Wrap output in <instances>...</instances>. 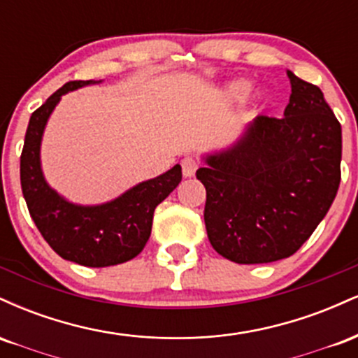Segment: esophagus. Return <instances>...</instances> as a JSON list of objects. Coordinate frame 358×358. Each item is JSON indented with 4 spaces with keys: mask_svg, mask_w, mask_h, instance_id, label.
Segmentation results:
<instances>
[{
    "mask_svg": "<svg viewBox=\"0 0 358 358\" xmlns=\"http://www.w3.org/2000/svg\"><path fill=\"white\" fill-rule=\"evenodd\" d=\"M196 168H199V163H196L193 158H190V156L182 159V171H183V176H187V178H190V176L195 175Z\"/></svg>",
    "mask_w": 358,
    "mask_h": 358,
    "instance_id": "esophagus-1",
    "label": "esophagus"
}]
</instances>
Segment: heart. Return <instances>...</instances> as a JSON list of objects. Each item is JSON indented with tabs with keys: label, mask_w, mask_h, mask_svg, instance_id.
Masks as SVG:
<instances>
[{
	"label": "heart",
	"mask_w": 358,
	"mask_h": 358,
	"mask_svg": "<svg viewBox=\"0 0 358 358\" xmlns=\"http://www.w3.org/2000/svg\"><path fill=\"white\" fill-rule=\"evenodd\" d=\"M250 90H252V85L248 80H234L231 84H227V87L224 89V96L225 99L237 102V101H244L245 97L249 96Z\"/></svg>",
	"instance_id": "1"
}]
</instances>
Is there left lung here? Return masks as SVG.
<instances>
[{"instance_id":"obj_1","label":"left lung","mask_w":358,"mask_h":358,"mask_svg":"<svg viewBox=\"0 0 358 358\" xmlns=\"http://www.w3.org/2000/svg\"><path fill=\"white\" fill-rule=\"evenodd\" d=\"M286 73L285 117L257 116L232 145L205 153L196 170L208 241L237 264L293 256L338 190L342 126L320 87Z\"/></svg>"}]
</instances>
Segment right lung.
I'll list each match as a JSON object with an SVG mask.
<instances>
[{"mask_svg":"<svg viewBox=\"0 0 358 358\" xmlns=\"http://www.w3.org/2000/svg\"><path fill=\"white\" fill-rule=\"evenodd\" d=\"M101 82L73 80L53 92L31 114L20 158L24 202L40 234L60 257L87 268H108L136 257L150 239L156 205L182 182V166L175 165L116 199L96 205L71 202L48 185L40 150L53 109L67 92Z\"/></svg>","mask_w":358,"mask_h":358,"instance_id":"add662e5","label":"right lung"}]
</instances>
